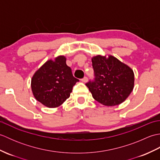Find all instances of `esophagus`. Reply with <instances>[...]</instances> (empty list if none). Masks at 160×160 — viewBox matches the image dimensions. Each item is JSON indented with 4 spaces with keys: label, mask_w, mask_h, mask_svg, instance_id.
<instances>
[{
    "label": "esophagus",
    "mask_w": 160,
    "mask_h": 160,
    "mask_svg": "<svg viewBox=\"0 0 160 160\" xmlns=\"http://www.w3.org/2000/svg\"><path fill=\"white\" fill-rule=\"evenodd\" d=\"M87 81H88L87 77H84L82 79V82H87Z\"/></svg>",
    "instance_id": "1"
}]
</instances>
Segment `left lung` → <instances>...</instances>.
<instances>
[{
	"instance_id": "obj_1",
	"label": "left lung",
	"mask_w": 160,
	"mask_h": 160,
	"mask_svg": "<svg viewBox=\"0 0 160 160\" xmlns=\"http://www.w3.org/2000/svg\"><path fill=\"white\" fill-rule=\"evenodd\" d=\"M91 60L95 78L86 85L94 99L108 107L124 102L133 89V71L113 56L98 55Z\"/></svg>"
}]
</instances>
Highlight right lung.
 Here are the masks:
<instances>
[{
	"instance_id": "obj_1",
	"label": "right lung",
	"mask_w": 160,
	"mask_h": 160,
	"mask_svg": "<svg viewBox=\"0 0 160 160\" xmlns=\"http://www.w3.org/2000/svg\"><path fill=\"white\" fill-rule=\"evenodd\" d=\"M78 81L67 65L66 58L59 56L47 60L36 71L32 78V91L36 100L44 106L56 108L69 98Z\"/></svg>"
}]
</instances>
